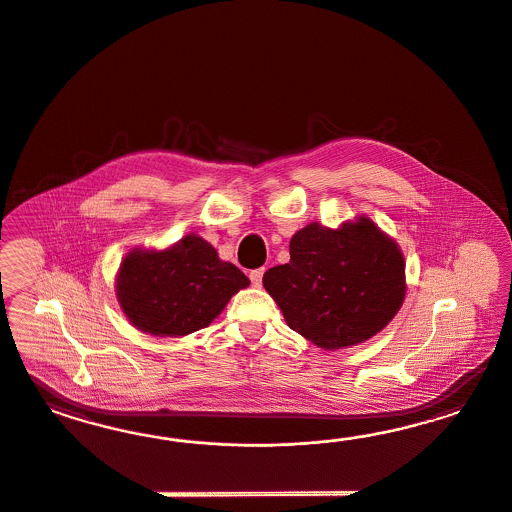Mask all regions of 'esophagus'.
<instances>
[{
  "mask_svg": "<svg viewBox=\"0 0 512 512\" xmlns=\"http://www.w3.org/2000/svg\"><path fill=\"white\" fill-rule=\"evenodd\" d=\"M264 276V268H257V270H251L249 272V279H251V283L255 285V287H259L261 283H263Z\"/></svg>",
  "mask_w": 512,
  "mask_h": 512,
  "instance_id": "1",
  "label": "esophagus"
}]
</instances>
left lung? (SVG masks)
Instances as JSON below:
<instances>
[{"label": "left lung", "instance_id": "left-lung-1", "mask_svg": "<svg viewBox=\"0 0 512 512\" xmlns=\"http://www.w3.org/2000/svg\"><path fill=\"white\" fill-rule=\"evenodd\" d=\"M289 253V263L264 272V289L287 325L321 349L370 340L402 308V249L370 217L338 229L313 221L296 231Z\"/></svg>", "mask_w": 512, "mask_h": 512}]
</instances>
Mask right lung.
<instances>
[{
  "instance_id": "obj_1",
  "label": "right lung",
  "mask_w": 512,
  "mask_h": 512,
  "mask_svg": "<svg viewBox=\"0 0 512 512\" xmlns=\"http://www.w3.org/2000/svg\"><path fill=\"white\" fill-rule=\"evenodd\" d=\"M249 279L191 233L165 249L133 248L116 274V298L144 334L182 338L210 325Z\"/></svg>"
}]
</instances>
